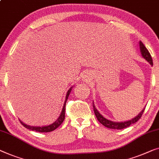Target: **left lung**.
<instances>
[{
	"mask_svg": "<svg viewBox=\"0 0 159 159\" xmlns=\"http://www.w3.org/2000/svg\"><path fill=\"white\" fill-rule=\"evenodd\" d=\"M139 46H140V50H141L142 57H143V58L146 59V60L148 61L151 65L153 66L152 57H151L150 53H149V52L148 51V49H146V47H145L144 44L141 42V41H140L139 42ZM93 105L94 112H95V116L97 119L98 120V121L100 122V123H102L103 125L105 126V127L110 128V129H123V128L129 127L130 125L135 123L140 118H141L142 115L143 113L145 110V108H143L142 111L140 112L137 116H135V118L130 120L125 121V122H113V121L109 120L104 118V117H103L102 115L98 111V110L96 109L95 105H94V102H93Z\"/></svg>",
	"mask_w": 159,
	"mask_h": 159,
	"instance_id": "left-lung-1",
	"label": "left lung"
}]
</instances>
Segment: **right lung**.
<instances>
[{
    "label": "right lung",
    "instance_id": "add662e5",
    "mask_svg": "<svg viewBox=\"0 0 159 159\" xmlns=\"http://www.w3.org/2000/svg\"><path fill=\"white\" fill-rule=\"evenodd\" d=\"M73 87H71L70 89H69L67 93H66V98H65V101H64V106L62 108V110H61V112L60 114V116L58 118V119L56 121L54 122V123H53L51 125H46V126H31V125H26V124H25L23 123L22 121H20V123L22 124L24 126L25 128H27V129H29V130H34V131H36V132H39V133H48V132H51V131L54 130L55 129H57V128L59 127V125H61V123H63L64 118H65V107H66V100H67L68 99V97L70 95V92L72 90V88Z\"/></svg>",
    "mask_w": 159,
    "mask_h": 159
}]
</instances>
